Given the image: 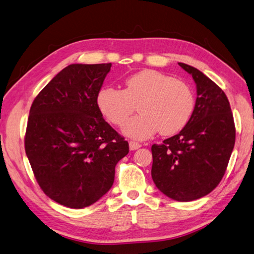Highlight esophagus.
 <instances>
[{
    "instance_id": "1",
    "label": "esophagus",
    "mask_w": 254,
    "mask_h": 254,
    "mask_svg": "<svg viewBox=\"0 0 254 254\" xmlns=\"http://www.w3.org/2000/svg\"><path fill=\"white\" fill-rule=\"evenodd\" d=\"M140 146H141V144L138 143V142H134V141H130V142H129V149H130L131 151H134V150L139 149Z\"/></svg>"
}]
</instances>
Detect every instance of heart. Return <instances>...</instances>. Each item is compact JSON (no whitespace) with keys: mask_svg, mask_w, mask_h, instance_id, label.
Instances as JSON below:
<instances>
[{"mask_svg":"<svg viewBox=\"0 0 254 254\" xmlns=\"http://www.w3.org/2000/svg\"><path fill=\"white\" fill-rule=\"evenodd\" d=\"M125 89L104 87L97 102L101 113L116 126H123L135 110L140 114L123 128L126 136L144 140L160 130L164 136L177 133L194 111V95L187 83L164 72L144 69L128 77Z\"/></svg>","mask_w":254,"mask_h":254,"instance_id":"heart-1","label":"heart"}]
</instances>
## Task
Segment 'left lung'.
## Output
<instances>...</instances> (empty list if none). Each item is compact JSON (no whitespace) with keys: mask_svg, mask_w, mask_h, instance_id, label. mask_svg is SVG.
Listing matches in <instances>:
<instances>
[{"mask_svg":"<svg viewBox=\"0 0 254 254\" xmlns=\"http://www.w3.org/2000/svg\"><path fill=\"white\" fill-rule=\"evenodd\" d=\"M196 84L193 114L182 131L151 148L152 179L180 202L200 199L221 183L235 145L236 129L223 90L194 67L178 63Z\"/></svg>","mask_w":254,"mask_h":254,"instance_id":"1","label":"left lung"}]
</instances>
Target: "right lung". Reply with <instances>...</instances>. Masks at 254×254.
Instances as JSON below:
<instances>
[{
	"mask_svg": "<svg viewBox=\"0 0 254 254\" xmlns=\"http://www.w3.org/2000/svg\"><path fill=\"white\" fill-rule=\"evenodd\" d=\"M108 64H71L36 99L28 117L25 150L37 182L50 199L82 208L114 183L128 142L104 121L97 98Z\"/></svg>",
	"mask_w": 254,
	"mask_h": 254,
	"instance_id": "right-lung-1",
	"label": "right lung"
}]
</instances>
